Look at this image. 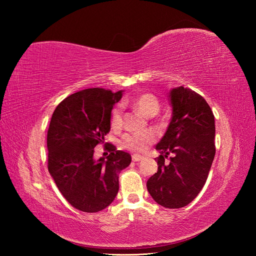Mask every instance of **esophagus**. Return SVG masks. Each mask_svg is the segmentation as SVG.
Here are the masks:
<instances>
[{
	"mask_svg": "<svg viewBox=\"0 0 256 256\" xmlns=\"http://www.w3.org/2000/svg\"><path fill=\"white\" fill-rule=\"evenodd\" d=\"M143 158H144V157H143V156H141V154H132V161H134V162L141 161Z\"/></svg>",
	"mask_w": 256,
	"mask_h": 256,
	"instance_id": "1",
	"label": "esophagus"
}]
</instances>
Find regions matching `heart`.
Listing matches in <instances>:
<instances>
[{
	"label": "heart",
	"instance_id": "1",
	"mask_svg": "<svg viewBox=\"0 0 256 256\" xmlns=\"http://www.w3.org/2000/svg\"><path fill=\"white\" fill-rule=\"evenodd\" d=\"M134 104L138 111H141L144 115L152 116L157 114L160 108L158 98L145 92V94L138 95L134 98ZM122 124V106H115L111 113V125L113 128H120ZM156 138V136L150 130H142L130 132L124 136L122 144L124 147L134 152H143L148 147Z\"/></svg>",
	"mask_w": 256,
	"mask_h": 256
}]
</instances>
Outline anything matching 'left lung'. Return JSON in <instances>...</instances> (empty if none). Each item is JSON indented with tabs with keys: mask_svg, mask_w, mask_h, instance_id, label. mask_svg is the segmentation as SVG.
<instances>
[{
	"mask_svg": "<svg viewBox=\"0 0 256 256\" xmlns=\"http://www.w3.org/2000/svg\"><path fill=\"white\" fill-rule=\"evenodd\" d=\"M171 120L156 145L158 171L146 182L154 202L180 208L194 200L206 182L216 154L214 116L206 100L188 88L170 90ZM170 153L174 156L167 160Z\"/></svg>",
	"mask_w": 256,
	"mask_h": 256,
	"instance_id": "1",
	"label": "left lung"
}]
</instances>
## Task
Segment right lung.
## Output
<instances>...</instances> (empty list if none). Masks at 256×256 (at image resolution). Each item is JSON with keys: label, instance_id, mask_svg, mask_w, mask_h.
I'll use <instances>...</instances> for the list:
<instances>
[{"label": "right lung", "instance_id": "1", "mask_svg": "<svg viewBox=\"0 0 256 256\" xmlns=\"http://www.w3.org/2000/svg\"><path fill=\"white\" fill-rule=\"evenodd\" d=\"M122 90L88 88L68 96L54 110L47 136L48 170L58 190L72 207L98 212L118 196V174L131 156L108 148L109 156L94 158L95 147L111 128L113 104Z\"/></svg>", "mask_w": 256, "mask_h": 256}]
</instances>
